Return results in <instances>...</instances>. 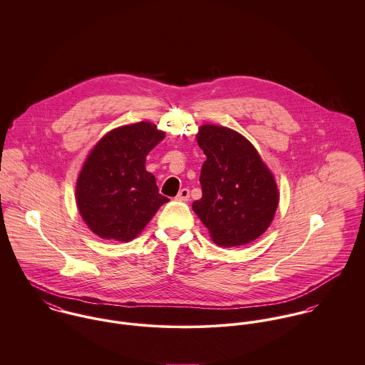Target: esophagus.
<instances>
[{
  "mask_svg": "<svg viewBox=\"0 0 365 365\" xmlns=\"http://www.w3.org/2000/svg\"><path fill=\"white\" fill-rule=\"evenodd\" d=\"M175 200H177V201H182V202H187V201L190 200V190H188V188L180 190V192H178V195L175 197Z\"/></svg>",
  "mask_w": 365,
  "mask_h": 365,
  "instance_id": "obj_1",
  "label": "esophagus"
}]
</instances>
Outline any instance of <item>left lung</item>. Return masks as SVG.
<instances>
[{"instance_id":"8db88e82","label":"left lung","mask_w":365,"mask_h":365,"mask_svg":"<svg viewBox=\"0 0 365 365\" xmlns=\"http://www.w3.org/2000/svg\"><path fill=\"white\" fill-rule=\"evenodd\" d=\"M207 160L201 168L202 198L192 209L217 246L252 243L269 227L279 204L274 174L239 132L205 123L197 133Z\"/></svg>"}]
</instances>
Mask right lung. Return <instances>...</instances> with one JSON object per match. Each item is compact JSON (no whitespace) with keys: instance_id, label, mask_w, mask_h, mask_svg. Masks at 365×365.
Instances as JSON below:
<instances>
[{"instance_id":"1","label":"right lung","mask_w":365,"mask_h":365,"mask_svg":"<svg viewBox=\"0 0 365 365\" xmlns=\"http://www.w3.org/2000/svg\"><path fill=\"white\" fill-rule=\"evenodd\" d=\"M164 138L143 120L109 130L90 150L77 177L76 204L98 237L128 243L168 202L146 170V156Z\"/></svg>"}]
</instances>
